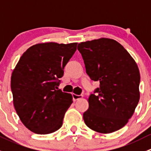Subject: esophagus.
<instances>
[{"mask_svg":"<svg viewBox=\"0 0 151 151\" xmlns=\"http://www.w3.org/2000/svg\"><path fill=\"white\" fill-rule=\"evenodd\" d=\"M72 97H73V100L75 101H77V100L83 98V95H77V94H75V93H72Z\"/></svg>","mask_w":151,"mask_h":151,"instance_id":"1","label":"esophagus"}]
</instances>
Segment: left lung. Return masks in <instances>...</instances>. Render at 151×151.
Instances as JSON below:
<instances>
[{
	"mask_svg": "<svg viewBox=\"0 0 151 151\" xmlns=\"http://www.w3.org/2000/svg\"><path fill=\"white\" fill-rule=\"evenodd\" d=\"M90 78L100 87L88 98L83 114L88 127L101 134L123 128L139 100L140 74L137 63L117 41L101 38L78 45Z\"/></svg>",
	"mask_w": 151,
	"mask_h": 151,
	"instance_id": "1",
	"label": "left lung"
}]
</instances>
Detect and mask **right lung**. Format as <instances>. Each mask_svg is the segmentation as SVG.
<instances>
[{
    "label": "right lung",
    "instance_id": "obj_1",
    "mask_svg": "<svg viewBox=\"0 0 151 151\" xmlns=\"http://www.w3.org/2000/svg\"><path fill=\"white\" fill-rule=\"evenodd\" d=\"M77 45L76 42L36 44L22 54L13 70L14 106L24 126L33 133H53L63 125L72 96L56 89Z\"/></svg>",
    "mask_w": 151,
    "mask_h": 151
}]
</instances>
